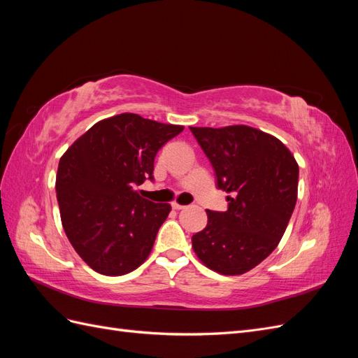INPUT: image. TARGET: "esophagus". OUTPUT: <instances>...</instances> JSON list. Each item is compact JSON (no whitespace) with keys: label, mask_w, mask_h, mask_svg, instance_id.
Returning a JSON list of instances; mask_svg holds the SVG:
<instances>
[{"label":"esophagus","mask_w":358,"mask_h":358,"mask_svg":"<svg viewBox=\"0 0 358 358\" xmlns=\"http://www.w3.org/2000/svg\"><path fill=\"white\" fill-rule=\"evenodd\" d=\"M173 209H176V210H180V209H183V208H185V206H183V204H179L178 201H173Z\"/></svg>","instance_id":"1"}]
</instances>
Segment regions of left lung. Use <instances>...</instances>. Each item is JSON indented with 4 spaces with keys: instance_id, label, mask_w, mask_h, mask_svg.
I'll use <instances>...</instances> for the list:
<instances>
[{
    "instance_id": "left-lung-1",
    "label": "left lung",
    "mask_w": 358,
    "mask_h": 358,
    "mask_svg": "<svg viewBox=\"0 0 358 358\" xmlns=\"http://www.w3.org/2000/svg\"><path fill=\"white\" fill-rule=\"evenodd\" d=\"M216 173L229 209L208 213L192 249L213 272L236 276L258 266L282 239L297 201L299 164L275 136L248 125L189 127Z\"/></svg>"
}]
</instances>
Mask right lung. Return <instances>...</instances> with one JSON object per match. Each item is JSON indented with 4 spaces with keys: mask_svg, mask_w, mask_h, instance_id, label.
<instances>
[{
    "mask_svg": "<svg viewBox=\"0 0 358 358\" xmlns=\"http://www.w3.org/2000/svg\"><path fill=\"white\" fill-rule=\"evenodd\" d=\"M182 129L121 113L92 125L61 157L55 183L61 222L95 272L121 276L146 262L171 206L143 199L134 187L152 179L157 152Z\"/></svg>",
    "mask_w": 358,
    "mask_h": 358,
    "instance_id": "obj_1",
    "label": "right lung"
}]
</instances>
